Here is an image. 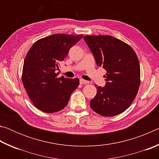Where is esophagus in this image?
Segmentation results:
<instances>
[{"label":"esophagus","instance_id":"34e87169","mask_svg":"<svg viewBox=\"0 0 159 159\" xmlns=\"http://www.w3.org/2000/svg\"><path fill=\"white\" fill-rule=\"evenodd\" d=\"M89 82L88 81V80H84V79H80V84H82V85H84V84H86V83H88Z\"/></svg>","mask_w":159,"mask_h":159}]
</instances>
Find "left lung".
I'll use <instances>...</instances> for the list:
<instances>
[{"label":"left lung","instance_id":"1","mask_svg":"<svg viewBox=\"0 0 159 159\" xmlns=\"http://www.w3.org/2000/svg\"><path fill=\"white\" fill-rule=\"evenodd\" d=\"M83 39L97 65L107 71L105 87L95 85L97 95L90 100L91 109L103 116L121 114L136 98L140 85L138 56L128 44L108 35L84 36Z\"/></svg>","mask_w":159,"mask_h":159}]
</instances>
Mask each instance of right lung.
<instances>
[{"instance_id":"1","label":"right lung","mask_w":159,"mask_h":159,"mask_svg":"<svg viewBox=\"0 0 159 159\" xmlns=\"http://www.w3.org/2000/svg\"><path fill=\"white\" fill-rule=\"evenodd\" d=\"M83 34H56L38 40L24 61L21 80L29 98L38 109L45 113L61 111L68 104L79 79L57 77L56 70Z\"/></svg>"}]
</instances>
